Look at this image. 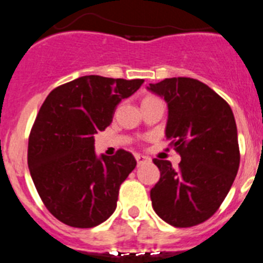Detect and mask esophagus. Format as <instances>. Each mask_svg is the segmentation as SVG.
Wrapping results in <instances>:
<instances>
[{
	"label": "esophagus",
	"mask_w": 263,
	"mask_h": 263,
	"mask_svg": "<svg viewBox=\"0 0 263 263\" xmlns=\"http://www.w3.org/2000/svg\"><path fill=\"white\" fill-rule=\"evenodd\" d=\"M136 159H137V162H138V165H141V163H145V162H147V161H150L149 157L142 156V154H136Z\"/></svg>",
	"instance_id": "esophagus-1"
}]
</instances>
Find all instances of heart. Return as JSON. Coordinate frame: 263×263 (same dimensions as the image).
Wrapping results in <instances>:
<instances>
[{"mask_svg":"<svg viewBox=\"0 0 263 263\" xmlns=\"http://www.w3.org/2000/svg\"><path fill=\"white\" fill-rule=\"evenodd\" d=\"M153 100H158V98H154V97H147V98H145V101H153Z\"/></svg>","mask_w":263,"mask_h":263,"instance_id":"heart-1","label":"heart"}]
</instances>
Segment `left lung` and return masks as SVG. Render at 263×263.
<instances>
[{
  "instance_id": "1",
  "label": "left lung",
  "mask_w": 263,
  "mask_h": 263,
  "mask_svg": "<svg viewBox=\"0 0 263 263\" xmlns=\"http://www.w3.org/2000/svg\"><path fill=\"white\" fill-rule=\"evenodd\" d=\"M147 90L167 104L165 136L181 156L178 169L153 159L161 178L150 190L154 212L176 228L214 214L234 182L239 147L234 114L223 98L194 78H166Z\"/></svg>"
}]
</instances>
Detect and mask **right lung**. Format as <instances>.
Instances as JSON below:
<instances>
[{
	"instance_id": "1",
	"label": "right lung",
	"mask_w": 263,
	"mask_h": 263,
	"mask_svg": "<svg viewBox=\"0 0 263 263\" xmlns=\"http://www.w3.org/2000/svg\"><path fill=\"white\" fill-rule=\"evenodd\" d=\"M143 80L84 76L51 90L31 127L28 165L38 194L55 218L73 228H94L117 208L121 183L137 165L118 150L100 157L94 134L113 121L117 105Z\"/></svg>"
}]
</instances>
